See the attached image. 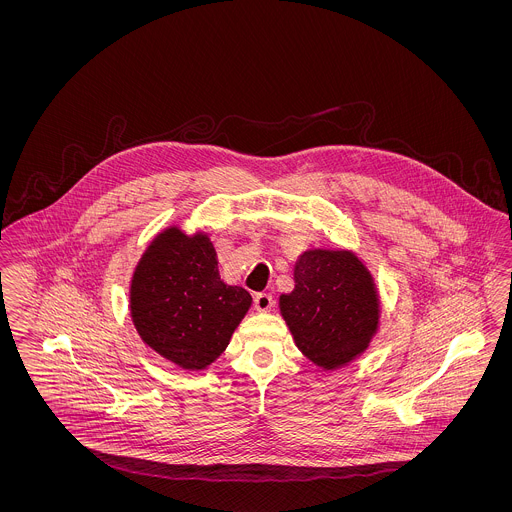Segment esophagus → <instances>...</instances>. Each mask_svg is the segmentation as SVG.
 Returning <instances> with one entry per match:
<instances>
[{
	"mask_svg": "<svg viewBox=\"0 0 512 512\" xmlns=\"http://www.w3.org/2000/svg\"><path fill=\"white\" fill-rule=\"evenodd\" d=\"M272 305H274V299H272L270 293H257L255 295V309L259 313H268L272 309Z\"/></svg>",
	"mask_w": 512,
	"mask_h": 512,
	"instance_id": "34e87169",
	"label": "esophagus"
}]
</instances>
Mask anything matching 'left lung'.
I'll return each mask as SVG.
<instances>
[{
  "mask_svg": "<svg viewBox=\"0 0 512 512\" xmlns=\"http://www.w3.org/2000/svg\"><path fill=\"white\" fill-rule=\"evenodd\" d=\"M293 282L278 305L297 349L322 370L363 355L380 324V297L365 263L347 249H307Z\"/></svg>",
  "mask_w": 512,
  "mask_h": 512,
  "instance_id": "left-lung-1",
  "label": "left lung"
}]
</instances>
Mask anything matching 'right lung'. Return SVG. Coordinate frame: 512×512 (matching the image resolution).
<instances>
[{
  "instance_id": "1",
  "label": "right lung",
  "mask_w": 512,
  "mask_h": 512,
  "mask_svg": "<svg viewBox=\"0 0 512 512\" xmlns=\"http://www.w3.org/2000/svg\"><path fill=\"white\" fill-rule=\"evenodd\" d=\"M251 295L220 280L205 232H159L130 280V317L142 341L184 370L215 363L251 307Z\"/></svg>"
}]
</instances>
